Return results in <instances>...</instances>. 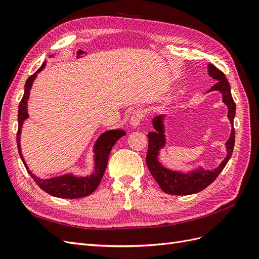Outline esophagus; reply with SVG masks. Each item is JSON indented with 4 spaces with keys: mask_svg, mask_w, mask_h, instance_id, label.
I'll return each instance as SVG.
<instances>
[{
    "mask_svg": "<svg viewBox=\"0 0 259 259\" xmlns=\"http://www.w3.org/2000/svg\"><path fill=\"white\" fill-rule=\"evenodd\" d=\"M146 116V111L142 108H138L136 110L133 112L132 117H131V125L133 127H136L138 125L142 123V121L145 119Z\"/></svg>",
    "mask_w": 259,
    "mask_h": 259,
    "instance_id": "34e87169",
    "label": "esophagus"
}]
</instances>
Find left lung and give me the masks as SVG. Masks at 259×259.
<instances>
[{
    "mask_svg": "<svg viewBox=\"0 0 259 259\" xmlns=\"http://www.w3.org/2000/svg\"><path fill=\"white\" fill-rule=\"evenodd\" d=\"M208 74L217 81V83L214 86H211V89L208 92L219 91L223 94V101L228 107V117L233 126V119L234 115H236V103H234L231 96L230 84L225 76L224 72H222L221 70L211 64L208 65ZM152 123L155 132H150L147 135L149 139V145L146 162L151 175L156 180V183L159 184L161 189L165 193L175 195H189L202 191L218 177V175L222 173V170L226 166V164L228 163L231 158L234 147V139H236L234 127H232L230 137L228 142L226 143L227 156L221 163V165L215 169L204 170L200 167V169L189 171L187 174L167 169L163 167L162 164L158 161V154L160 149L165 145L163 115L155 116L152 120Z\"/></svg>",
    "mask_w": 259,
    "mask_h": 259,
    "instance_id": "8db88e82",
    "label": "left lung"
}]
</instances>
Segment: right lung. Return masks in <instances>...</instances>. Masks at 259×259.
<instances>
[{
    "label": "right lung",
    "mask_w": 259,
    "mask_h": 259,
    "mask_svg": "<svg viewBox=\"0 0 259 259\" xmlns=\"http://www.w3.org/2000/svg\"><path fill=\"white\" fill-rule=\"evenodd\" d=\"M44 67H45V62L41 66L40 69H37V71L35 73L30 75L28 77V80L26 81L25 93H23L22 99L20 100L19 107H18V131H17L18 151L29 175L33 178L36 185L40 187L42 190L53 195V197H57V198H64V199L84 198L86 195H90L91 193H93L96 190V188L98 187L101 178H103L105 174L111 149L117 140L125 135V132L122 130H113V131L105 132L104 134L100 135V137L97 139V142L95 144V147H94V152H95V171H94L91 176L75 177L72 174H67L64 176L55 177L51 179H40L35 175H33L29 170L25 160L22 158L21 150H20V133H21L22 123L28 117L27 105H28V98L30 95L31 86H32V83L35 79L36 74L40 72L41 70H43Z\"/></svg>",
    "instance_id": "right-lung-1"
}]
</instances>
